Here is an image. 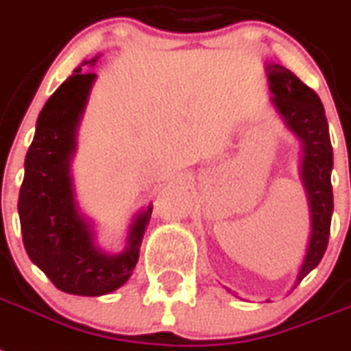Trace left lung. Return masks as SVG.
<instances>
[{
  "label": "left lung",
  "instance_id": "8db88e82",
  "mask_svg": "<svg viewBox=\"0 0 351 351\" xmlns=\"http://www.w3.org/2000/svg\"><path fill=\"white\" fill-rule=\"evenodd\" d=\"M269 84L274 93L273 102L278 112L294 134L303 141V181H305L312 210V237L305 263L298 280H303L317 267L328 245L330 222L334 211V193L330 172L334 165L330 143L328 121L321 98L312 88L303 84L291 69L269 66Z\"/></svg>",
  "mask_w": 351,
  "mask_h": 351
}]
</instances>
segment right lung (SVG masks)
<instances>
[{
    "mask_svg": "<svg viewBox=\"0 0 351 351\" xmlns=\"http://www.w3.org/2000/svg\"><path fill=\"white\" fill-rule=\"evenodd\" d=\"M80 69L60 84L40 111L26 152L17 210L26 253L51 283L68 294L102 296L129 280L152 208L132 226L125 253L107 256L93 244L91 231L75 208L69 178L75 129L95 78Z\"/></svg>",
    "mask_w": 351,
    "mask_h": 351,
    "instance_id": "right-lung-1",
    "label": "right lung"
}]
</instances>
